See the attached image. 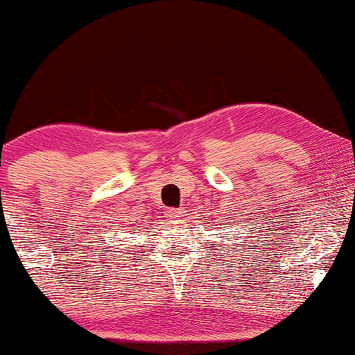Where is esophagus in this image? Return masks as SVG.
<instances>
[{
  "instance_id": "34e87169",
  "label": "esophagus",
  "mask_w": 355,
  "mask_h": 355,
  "mask_svg": "<svg viewBox=\"0 0 355 355\" xmlns=\"http://www.w3.org/2000/svg\"><path fill=\"white\" fill-rule=\"evenodd\" d=\"M166 216L171 218V220H178V218L184 216V211L178 210V208H169V210L166 211Z\"/></svg>"
}]
</instances>
